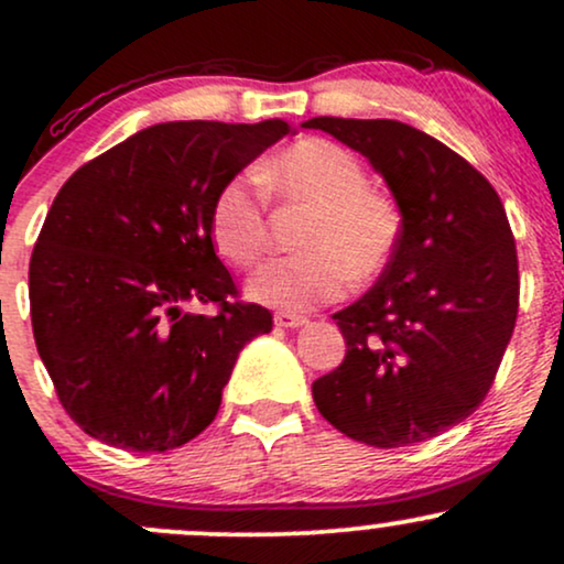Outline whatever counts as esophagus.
<instances>
[{"label": "esophagus", "mask_w": 564, "mask_h": 564, "mask_svg": "<svg viewBox=\"0 0 564 564\" xmlns=\"http://www.w3.org/2000/svg\"><path fill=\"white\" fill-rule=\"evenodd\" d=\"M275 326L278 328H300L307 323V318L304 315H296V313H275Z\"/></svg>", "instance_id": "obj_1"}]
</instances>
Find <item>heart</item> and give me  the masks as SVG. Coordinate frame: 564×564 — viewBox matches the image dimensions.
I'll return each instance as SVG.
<instances>
[{"label":"heart","instance_id":"1","mask_svg":"<svg viewBox=\"0 0 564 564\" xmlns=\"http://www.w3.org/2000/svg\"><path fill=\"white\" fill-rule=\"evenodd\" d=\"M262 180L286 204L307 206L304 254L262 264L246 283L254 302L278 310H310L339 300L352 281L368 283L387 270L403 238V209L392 193L368 185L355 153L332 140L289 145L262 166ZM212 243L225 260L249 268L268 246V206L254 180L232 177L209 212Z\"/></svg>","mask_w":564,"mask_h":564}]
</instances>
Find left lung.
Instances as JSON below:
<instances>
[{
    "mask_svg": "<svg viewBox=\"0 0 564 564\" xmlns=\"http://www.w3.org/2000/svg\"><path fill=\"white\" fill-rule=\"evenodd\" d=\"M364 153L403 209V238L371 289L334 315L347 341L313 400L373 448L464 422L494 384L520 307L517 246L494 185L448 145L392 119L318 116Z\"/></svg>",
    "mask_w": 564,
    "mask_h": 564,
    "instance_id": "left-lung-1",
    "label": "left lung"
}]
</instances>
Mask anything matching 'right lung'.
<instances>
[{
	"instance_id": "add662e5",
	"label": "right lung",
	"mask_w": 564,
	"mask_h": 564,
	"mask_svg": "<svg viewBox=\"0 0 564 564\" xmlns=\"http://www.w3.org/2000/svg\"><path fill=\"white\" fill-rule=\"evenodd\" d=\"M289 132L281 119L166 121L61 187L29 264L31 326L57 398L89 437L164 453L215 422L238 352L273 315L236 302L212 243V200Z\"/></svg>"
}]
</instances>
